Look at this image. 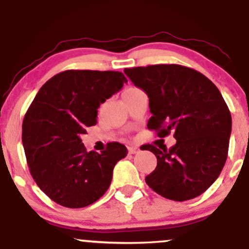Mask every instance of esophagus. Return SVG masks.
<instances>
[{
	"label": "esophagus",
	"instance_id": "obj_1",
	"mask_svg": "<svg viewBox=\"0 0 249 249\" xmlns=\"http://www.w3.org/2000/svg\"><path fill=\"white\" fill-rule=\"evenodd\" d=\"M139 148L138 147H136V146H131V147H128V153H131V154H136V153H138L139 152Z\"/></svg>",
	"mask_w": 249,
	"mask_h": 249
}]
</instances>
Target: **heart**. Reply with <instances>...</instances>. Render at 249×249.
I'll return each instance as SVG.
<instances>
[{
	"instance_id": "heart-1",
	"label": "heart",
	"mask_w": 249,
	"mask_h": 249,
	"mask_svg": "<svg viewBox=\"0 0 249 249\" xmlns=\"http://www.w3.org/2000/svg\"><path fill=\"white\" fill-rule=\"evenodd\" d=\"M127 89H131V88H127ZM127 89H126V90H127Z\"/></svg>"
}]
</instances>
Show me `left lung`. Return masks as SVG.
Instances as JSON below:
<instances>
[{"label":"left lung","mask_w":249,"mask_h":249,"mask_svg":"<svg viewBox=\"0 0 249 249\" xmlns=\"http://www.w3.org/2000/svg\"><path fill=\"white\" fill-rule=\"evenodd\" d=\"M144 90L152 117L148 130L176 145L161 150L142 146L157 157L145 181L154 192L174 201L200 196L218 179L227 159L232 117L219 89L199 71L179 64H156L124 70Z\"/></svg>","instance_id":"left-lung-1"}]
</instances>
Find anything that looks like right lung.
Instances as JSON below:
<instances>
[{
    "label": "right lung",
    "instance_id": "add662e5",
    "mask_svg": "<svg viewBox=\"0 0 249 249\" xmlns=\"http://www.w3.org/2000/svg\"><path fill=\"white\" fill-rule=\"evenodd\" d=\"M127 79L119 71L65 70L39 89L22 125L31 177L53 201L69 208L93 204L107 191L115 165L127 150L108 142L88 152L81 136L97 123V108Z\"/></svg>",
    "mask_w": 249,
    "mask_h": 249
}]
</instances>
